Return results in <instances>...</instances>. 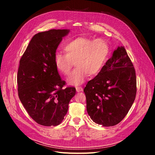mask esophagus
<instances>
[{"label": "esophagus", "instance_id": "34e87169", "mask_svg": "<svg viewBox=\"0 0 155 155\" xmlns=\"http://www.w3.org/2000/svg\"><path fill=\"white\" fill-rule=\"evenodd\" d=\"M76 90L77 92H80V91H82L83 90V89L82 87H76Z\"/></svg>", "mask_w": 155, "mask_h": 155}]
</instances>
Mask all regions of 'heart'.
Masks as SVG:
<instances>
[{
    "mask_svg": "<svg viewBox=\"0 0 155 155\" xmlns=\"http://www.w3.org/2000/svg\"><path fill=\"white\" fill-rule=\"evenodd\" d=\"M64 49L66 54L57 52L54 54V64L60 72L68 75L75 62L77 68L68 79L72 86L82 84L89 74L95 76L101 72L110 51L109 44L104 39L87 37L72 40L65 45Z\"/></svg>",
    "mask_w": 155,
    "mask_h": 155,
    "instance_id": "1",
    "label": "heart"
}]
</instances>
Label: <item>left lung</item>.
<instances>
[{"mask_svg": "<svg viewBox=\"0 0 155 155\" xmlns=\"http://www.w3.org/2000/svg\"><path fill=\"white\" fill-rule=\"evenodd\" d=\"M86 109L92 120L104 127L120 122L137 94L133 64L124 46L118 47L97 75L84 89Z\"/></svg>", "mask_w": 155, "mask_h": 155, "instance_id": "left-lung-1", "label": "left lung"}]
</instances>
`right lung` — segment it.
Returning a JSON list of instances; mask_svg holds the SVG:
<instances>
[{"label":"right lung","mask_w":155,"mask_h":155,"mask_svg":"<svg viewBox=\"0 0 155 155\" xmlns=\"http://www.w3.org/2000/svg\"><path fill=\"white\" fill-rule=\"evenodd\" d=\"M69 29H50L33 37L20 60L17 73L18 94L29 115L44 126H56L64 118L74 87L64 88L54 57Z\"/></svg>","instance_id":"obj_1"}]
</instances>
